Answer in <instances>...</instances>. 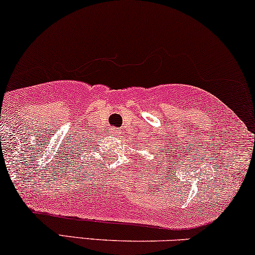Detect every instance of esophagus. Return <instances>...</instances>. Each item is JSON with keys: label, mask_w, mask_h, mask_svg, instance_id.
<instances>
[{"label": "esophagus", "mask_w": 255, "mask_h": 255, "mask_svg": "<svg viewBox=\"0 0 255 255\" xmlns=\"http://www.w3.org/2000/svg\"><path fill=\"white\" fill-rule=\"evenodd\" d=\"M111 133H112L113 135H114V136H118V135L120 134V129H118V128H113Z\"/></svg>", "instance_id": "34e87169"}]
</instances>
